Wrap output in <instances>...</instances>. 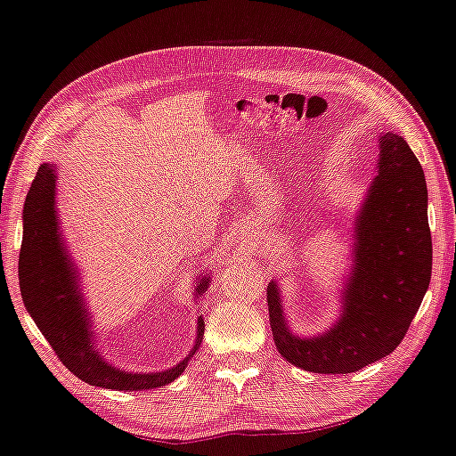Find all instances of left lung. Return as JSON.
Listing matches in <instances>:
<instances>
[{
    "instance_id": "1",
    "label": "left lung",
    "mask_w": 456,
    "mask_h": 456,
    "mask_svg": "<svg viewBox=\"0 0 456 456\" xmlns=\"http://www.w3.org/2000/svg\"><path fill=\"white\" fill-rule=\"evenodd\" d=\"M427 180L397 133L379 136L375 178L354 218V254L339 291V317L317 335L289 330L278 281L268 309L280 355L314 373H354L393 354L431 281Z\"/></svg>"
}]
</instances>
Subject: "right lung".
Instances as JSON below:
<instances>
[{"mask_svg": "<svg viewBox=\"0 0 456 456\" xmlns=\"http://www.w3.org/2000/svg\"><path fill=\"white\" fill-rule=\"evenodd\" d=\"M57 167L41 165L23 204V240L20 252V288L29 315L49 346L73 375L94 387L117 391L157 389L184 371L204 338V320L196 322V339L183 362L165 371H125L109 363L94 347L91 314L85 307L79 273L67 254L57 220ZM210 276H199L194 297L206 294Z\"/></svg>", "mask_w": 456, "mask_h": 456, "instance_id": "right-lung-1", "label": "right lung"}]
</instances>
